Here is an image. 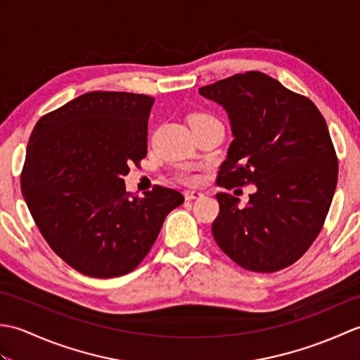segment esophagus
I'll return each instance as SVG.
<instances>
[{"label":"esophagus","mask_w":360,"mask_h":360,"mask_svg":"<svg viewBox=\"0 0 360 360\" xmlns=\"http://www.w3.org/2000/svg\"><path fill=\"white\" fill-rule=\"evenodd\" d=\"M204 193L198 192V190H186L184 192V198L187 201H192V200H200V198H202Z\"/></svg>","instance_id":"obj_1"}]
</instances>
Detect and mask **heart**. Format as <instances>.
Segmentation results:
<instances>
[{
    "mask_svg": "<svg viewBox=\"0 0 360 360\" xmlns=\"http://www.w3.org/2000/svg\"><path fill=\"white\" fill-rule=\"evenodd\" d=\"M200 120H215V119H213L212 116H207V114H195V116H192V119H190L192 124H193V122H200ZM182 179H186L188 182H193L196 178L192 174H186V176H182Z\"/></svg>",
    "mask_w": 360,
    "mask_h": 360,
    "instance_id": "obj_1",
    "label": "heart"
}]
</instances>
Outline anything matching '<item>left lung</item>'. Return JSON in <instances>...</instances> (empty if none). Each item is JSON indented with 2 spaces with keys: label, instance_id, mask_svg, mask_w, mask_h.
<instances>
[{
  "label": "left lung",
  "instance_id": "obj_1",
  "mask_svg": "<svg viewBox=\"0 0 360 360\" xmlns=\"http://www.w3.org/2000/svg\"><path fill=\"white\" fill-rule=\"evenodd\" d=\"M227 112L233 141L218 186L254 184L246 205L218 193L212 233L244 269L275 272L316 240L338 184V158L326 122L309 98L250 71L198 89Z\"/></svg>",
  "mask_w": 360,
  "mask_h": 360
}]
</instances>
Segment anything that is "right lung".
Returning a JSON list of instances; mask_svg holds the SVG:
<instances>
[{
  "label": "right lung",
  "mask_w": 360,
  "mask_h": 360,
  "mask_svg": "<svg viewBox=\"0 0 360 360\" xmlns=\"http://www.w3.org/2000/svg\"><path fill=\"white\" fill-rule=\"evenodd\" d=\"M153 103L143 94L93 91L46 114L30 134L22 196L51 249L88 277L131 272L184 202L159 186L143 198L125 190L129 165L147 156Z\"/></svg>",
  "instance_id": "add662e5"
}]
</instances>
